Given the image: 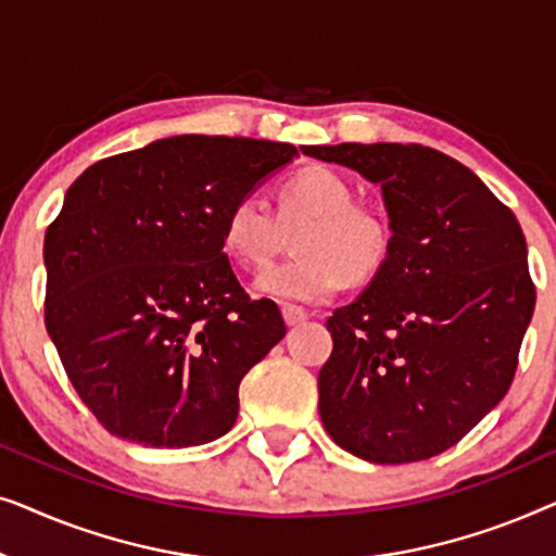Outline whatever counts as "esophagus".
Masks as SVG:
<instances>
[{"label":"esophagus","instance_id":"1","mask_svg":"<svg viewBox=\"0 0 556 556\" xmlns=\"http://www.w3.org/2000/svg\"><path fill=\"white\" fill-rule=\"evenodd\" d=\"M283 318H286L288 326H299V324L306 321L308 314L299 306H283Z\"/></svg>","mask_w":556,"mask_h":556}]
</instances>
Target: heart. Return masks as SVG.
I'll list each match as a JSON object with an SVG mask.
<instances>
[{
  "instance_id": "heart-1",
  "label": "heart",
  "mask_w": 556,
  "mask_h": 556,
  "mask_svg": "<svg viewBox=\"0 0 556 556\" xmlns=\"http://www.w3.org/2000/svg\"><path fill=\"white\" fill-rule=\"evenodd\" d=\"M306 227L295 238L301 257L273 265L255 278V291L278 301L314 303L349 280L377 276L390 253V227L375 210L354 204V189L326 166H308L283 181L278 217L261 197L248 194L227 210L225 253L245 268H263L283 242V227Z\"/></svg>"
}]
</instances>
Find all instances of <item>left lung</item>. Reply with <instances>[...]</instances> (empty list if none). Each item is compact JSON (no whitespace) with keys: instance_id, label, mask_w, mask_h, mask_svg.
<instances>
[{"instance_id":"left-lung-1","label":"left lung","mask_w":556,"mask_h":556,"mask_svg":"<svg viewBox=\"0 0 556 556\" xmlns=\"http://www.w3.org/2000/svg\"><path fill=\"white\" fill-rule=\"evenodd\" d=\"M382 189L390 253L326 321L318 415L369 463H415L468 435L511 387L534 314L527 240L468 166L420 143L301 147Z\"/></svg>"}]
</instances>
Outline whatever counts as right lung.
Listing matches in <instances>:
<instances>
[{
  "label": "right lung",
  "mask_w": 556,
  "mask_h": 556,
  "mask_svg": "<svg viewBox=\"0 0 556 556\" xmlns=\"http://www.w3.org/2000/svg\"><path fill=\"white\" fill-rule=\"evenodd\" d=\"M291 143L169 136L88 166L45 232V326L111 435L149 447L223 438L240 382L280 339L242 291L227 210L293 162Z\"/></svg>",
  "instance_id": "obj_1"
}]
</instances>
